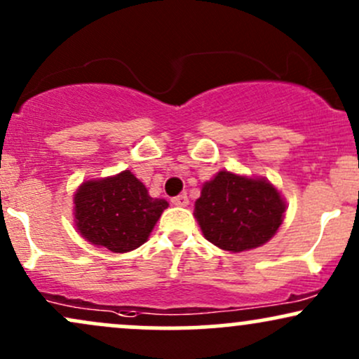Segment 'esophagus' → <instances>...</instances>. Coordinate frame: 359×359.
Returning <instances> with one entry per match:
<instances>
[{"mask_svg":"<svg viewBox=\"0 0 359 359\" xmlns=\"http://www.w3.org/2000/svg\"><path fill=\"white\" fill-rule=\"evenodd\" d=\"M172 204L177 205V208H185V205L189 204V197L185 196V194H180V196H175L174 199H172Z\"/></svg>","mask_w":359,"mask_h":359,"instance_id":"obj_1","label":"esophagus"}]
</instances>
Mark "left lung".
<instances>
[{"instance_id":"left-lung-1","label":"left lung","mask_w":359,"mask_h":359,"mask_svg":"<svg viewBox=\"0 0 359 359\" xmlns=\"http://www.w3.org/2000/svg\"><path fill=\"white\" fill-rule=\"evenodd\" d=\"M287 203L265 177L219 170L203 184L194 217L214 246L241 253L269 243L285 217Z\"/></svg>"}]
</instances>
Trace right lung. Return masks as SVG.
Wrapping results in <instances>:
<instances>
[{
    "label": "right lung",
    "instance_id": "obj_1",
    "mask_svg": "<svg viewBox=\"0 0 359 359\" xmlns=\"http://www.w3.org/2000/svg\"><path fill=\"white\" fill-rule=\"evenodd\" d=\"M168 208L150 197L145 184L123 170L116 175L84 180L74 194L76 229L90 245L128 253L147 243L156 221Z\"/></svg>",
    "mask_w": 359,
    "mask_h": 359
}]
</instances>
